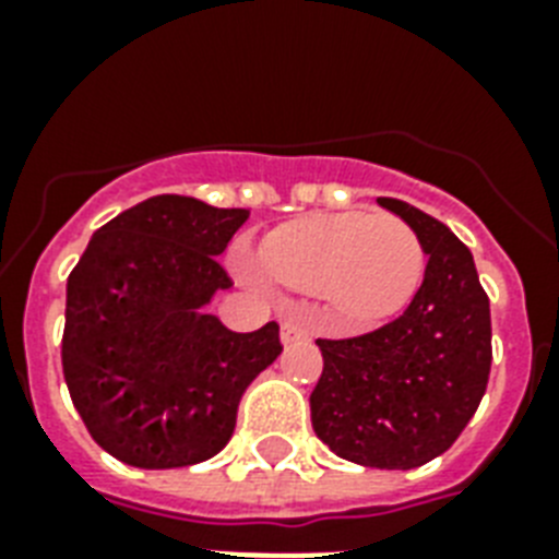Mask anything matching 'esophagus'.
Segmentation results:
<instances>
[{"label": "esophagus", "mask_w": 559, "mask_h": 559, "mask_svg": "<svg viewBox=\"0 0 559 559\" xmlns=\"http://www.w3.org/2000/svg\"><path fill=\"white\" fill-rule=\"evenodd\" d=\"M307 340H310V331L305 328V322H298V319H284L281 322V342L284 345H301Z\"/></svg>", "instance_id": "34e87169"}]
</instances>
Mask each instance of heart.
<instances>
[{
	"instance_id": "heart-1",
	"label": "heart",
	"mask_w": 559,
	"mask_h": 559,
	"mask_svg": "<svg viewBox=\"0 0 559 559\" xmlns=\"http://www.w3.org/2000/svg\"><path fill=\"white\" fill-rule=\"evenodd\" d=\"M263 263L287 287L324 293L348 324H373L412 301L426 252L406 219L345 211L278 228L263 243Z\"/></svg>"
}]
</instances>
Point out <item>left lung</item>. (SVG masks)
<instances>
[{
  "label": "left lung",
  "instance_id": "obj_1",
  "mask_svg": "<svg viewBox=\"0 0 559 559\" xmlns=\"http://www.w3.org/2000/svg\"><path fill=\"white\" fill-rule=\"evenodd\" d=\"M429 254L424 284L397 319L348 340H319L324 368L310 394L316 435L340 459L412 469L459 441L487 391L490 298L473 254L441 219L380 197Z\"/></svg>",
  "mask_w": 559,
  "mask_h": 559
}]
</instances>
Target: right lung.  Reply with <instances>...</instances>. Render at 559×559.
Masks as SVG:
<instances>
[{
  "mask_svg": "<svg viewBox=\"0 0 559 559\" xmlns=\"http://www.w3.org/2000/svg\"><path fill=\"white\" fill-rule=\"evenodd\" d=\"M246 209L162 193L92 235L66 284L63 377L92 441L142 469L217 455L246 385L281 354L278 324L235 333L200 307L231 287L217 254Z\"/></svg>",
  "mask_w": 559,
  "mask_h": 559,
  "instance_id": "1",
  "label": "right lung"
}]
</instances>
